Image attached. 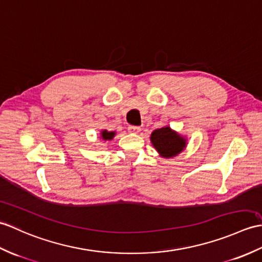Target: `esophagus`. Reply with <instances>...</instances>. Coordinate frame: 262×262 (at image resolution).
<instances>
[{"label": "esophagus", "mask_w": 262, "mask_h": 262, "mask_svg": "<svg viewBox=\"0 0 262 262\" xmlns=\"http://www.w3.org/2000/svg\"><path fill=\"white\" fill-rule=\"evenodd\" d=\"M127 130H129V132H132V133H138V132L141 131V127L137 126V125H129V126H127Z\"/></svg>", "instance_id": "34e87169"}]
</instances>
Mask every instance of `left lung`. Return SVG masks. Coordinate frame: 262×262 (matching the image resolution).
I'll use <instances>...</instances> for the list:
<instances>
[{"instance_id": "1", "label": "left lung", "mask_w": 262, "mask_h": 262, "mask_svg": "<svg viewBox=\"0 0 262 262\" xmlns=\"http://www.w3.org/2000/svg\"><path fill=\"white\" fill-rule=\"evenodd\" d=\"M150 139L157 151L165 158L178 155L186 144L185 139L173 132L169 126L155 130Z\"/></svg>"}]
</instances>
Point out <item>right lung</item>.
Here are the masks:
<instances>
[{"label":"right lung","instance_id":"obj_1","mask_svg":"<svg viewBox=\"0 0 262 262\" xmlns=\"http://www.w3.org/2000/svg\"><path fill=\"white\" fill-rule=\"evenodd\" d=\"M115 133L114 132H107L106 130L102 131V138L104 140H111V139L114 137Z\"/></svg>","mask_w":262,"mask_h":262}]
</instances>
